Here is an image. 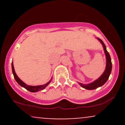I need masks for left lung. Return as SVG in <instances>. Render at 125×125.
Listing matches in <instances>:
<instances>
[{
  "instance_id": "obj_1",
  "label": "left lung",
  "mask_w": 125,
  "mask_h": 125,
  "mask_svg": "<svg viewBox=\"0 0 125 125\" xmlns=\"http://www.w3.org/2000/svg\"><path fill=\"white\" fill-rule=\"evenodd\" d=\"M97 39H98L99 41L101 42V43L103 45V47H104V53H105L106 54V66L105 71H104V73L102 74L101 76H100L99 78L97 79V80H96V81H94V82L90 83L87 84H84L81 83H79L82 87L88 90L96 89L97 87L104 85V84L106 82L107 79H109V77L110 74L112 71V62L110 54L107 51L106 48V46L105 44H104V42L102 41L101 39H100L99 38Z\"/></svg>"
}]
</instances>
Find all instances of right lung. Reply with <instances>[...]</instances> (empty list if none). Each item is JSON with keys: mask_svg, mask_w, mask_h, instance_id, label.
Listing matches in <instances>:
<instances>
[{"mask_svg": "<svg viewBox=\"0 0 125 125\" xmlns=\"http://www.w3.org/2000/svg\"><path fill=\"white\" fill-rule=\"evenodd\" d=\"M12 68L13 74L14 77H15L16 81L17 82H18V83L21 86L23 87L24 88L26 89H27L28 90H29V92H36L39 91V90H42L44 89L45 88V87H46L47 86H48V84L50 83V82H51V81H50L49 82H48L47 83L44 84H43V85L36 86H33L27 85V84H26L25 83L21 81L19 78L18 76L16 75V73H15V69H14L13 63V62L12 63Z\"/></svg>", "mask_w": 125, "mask_h": 125, "instance_id": "add662e5", "label": "right lung"}]
</instances>
